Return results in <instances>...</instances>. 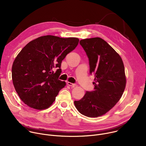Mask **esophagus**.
Listing matches in <instances>:
<instances>
[{"label": "esophagus", "instance_id": "obj_1", "mask_svg": "<svg viewBox=\"0 0 146 146\" xmlns=\"http://www.w3.org/2000/svg\"><path fill=\"white\" fill-rule=\"evenodd\" d=\"M68 85L72 87H74L75 86H76V84H74V83H72V82H68Z\"/></svg>", "mask_w": 146, "mask_h": 146}]
</instances>
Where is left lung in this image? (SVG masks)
Instances as JSON below:
<instances>
[{"label": "left lung", "mask_w": 146, "mask_h": 146, "mask_svg": "<svg viewBox=\"0 0 146 146\" xmlns=\"http://www.w3.org/2000/svg\"><path fill=\"white\" fill-rule=\"evenodd\" d=\"M80 44L89 60L90 73L94 74V90L86 91L74 100L78 111L88 117L106 114L119 101L126 86L122 60L118 53L100 37L81 40Z\"/></svg>", "instance_id": "8db88e82"}]
</instances>
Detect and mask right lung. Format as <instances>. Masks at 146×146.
I'll list each match as a JSON object with an SVG mask.
<instances>
[{
	"label": "right lung",
	"mask_w": 146,
	"mask_h": 146,
	"mask_svg": "<svg viewBox=\"0 0 146 146\" xmlns=\"http://www.w3.org/2000/svg\"><path fill=\"white\" fill-rule=\"evenodd\" d=\"M76 37L47 35L27 44L18 54L12 66V79L17 93L28 106L48 108L65 85L58 79L61 63L78 44ZM57 69L54 72L53 69Z\"/></svg>",
	"instance_id": "add662e5"
}]
</instances>
